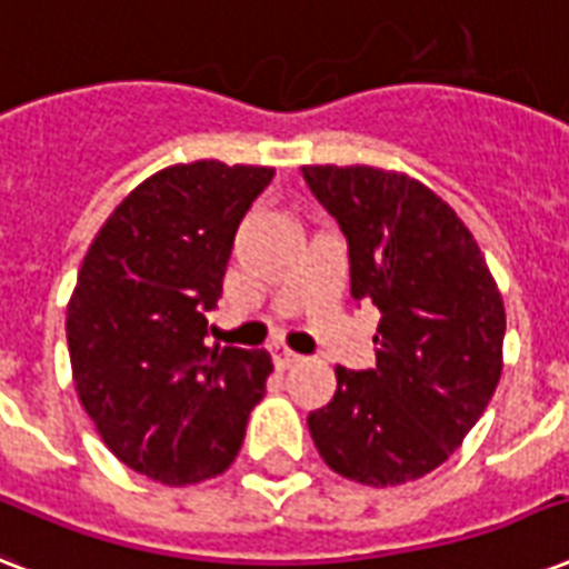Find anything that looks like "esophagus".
Returning a JSON list of instances; mask_svg holds the SVG:
<instances>
[{"label":"esophagus","mask_w":569,"mask_h":569,"mask_svg":"<svg viewBox=\"0 0 569 569\" xmlns=\"http://www.w3.org/2000/svg\"><path fill=\"white\" fill-rule=\"evenodd\" d=\"M271 357H274V366L280 369V372H286V369H292V366L301 363V355H295V351H289V348H277Z\"/></svg>","instance_id":"obj_1"}]
</instances>
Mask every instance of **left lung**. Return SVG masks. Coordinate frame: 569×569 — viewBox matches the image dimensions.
Segmentation results:
<instances>
[{"label": "left lung", "instance_id": "1", "mask_svg": "<svg viewBox=\"0 0 569 569\" xmlns=\"http://www.w3.org/2000/svg\"><path fill=\"white\" fill-rule=\"evenodd\" d=\"M339 221L351 295L380 310L378 366H337V392L307 416L333 472L396 487L451 458L502 375L505 307L485 253L440 194L369 164H303Z\"/></svg>", "mask_w": 569, "mask_h": 569}]
</instances>
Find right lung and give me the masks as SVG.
Wrapping results in <instances>:
<instances>
[{"mask_svg":"<svg viewBox=\"0 0 569 569\" xmlns=\"http://www.w3.org/2000/svg\"><path fill=\"white\" fill-rule=\"evenodd\" d=\"M266 164H171L129 191L84 253L67 348L84 413L111 455L182 487L230 469L274 372L268 351L206 346L241 218Z\"/></svg>","mask_w":569,"mask_h":569,"instance_id":"obj_1","label":"right lung"}]
</instances>
